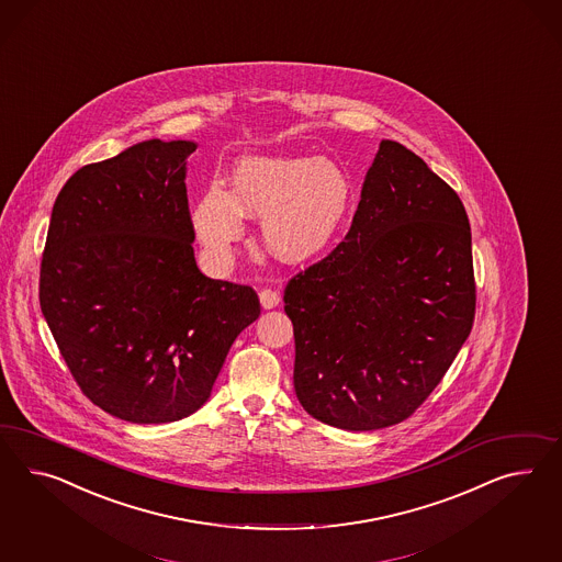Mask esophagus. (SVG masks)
Returning <instances> with one entry per match:
<instances>
[{
	"label": "esophagus",
	"mask_w": 562,
	"mask_h": 562,
	"mask_svg": "<svg viewBox=\"0 0 562 562\" xmlns=\"http://www.w3.org/2000/svg\"><path fill=\"white\" fill-rule=\"evenodd\" d=\"M259 303L263 308H273L280 304V292L272 289H263L259 292Z\"/></svg>",
	"instance_id": "esophagus-1"
}]
</instances>
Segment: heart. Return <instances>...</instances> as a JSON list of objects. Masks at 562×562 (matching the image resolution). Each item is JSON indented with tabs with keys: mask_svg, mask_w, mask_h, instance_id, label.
<instances>
[{
	"mask_svg": "<svg viewBox=\"0 0 562 562\" xmlns=\"http://www.w3.org/2000/svg\"><path fill=\"white\" fill-rule=\"evenodd\" d=\"M353 200L344 167L315 157L249 155L231 173V192L209 186L194 209L200 241L227 259L243 237V216L261 218V239L276 258L306 261L323 254L348 221Z\"/></svg>",
	"mask_w": 562,
	"mask_h": 562,
	"instance_id": "b5f03b06",
	"label": "heart"
}]
</instances>
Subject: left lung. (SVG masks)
Here are the masks:
<instances>
[{"instance_id": "8db88e82", "label": "left lung", "mask_w": 562, "mask_h": 562, "mask_svg": "<svg viewBox=\"0 0 562 562\" xmlns=\"http://www.w3.org/2000/svg\"><path fill=\"white\" fill-rule=\"evenodd\" d=\"M474 308L462 200L419 155L382 140L348 235L284 289L301 405L349 431L405 422L454 362Z\"/></svg>"}]
</instances>
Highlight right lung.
<instances>
[{"label":"right lung","mask_w":562,"mask_h":562,"mask_svg":"<svg viewBox=\"0 0 562 562\" xmlns=\"http://www.w3.org/2000/svg\"><path fill=\"white\" fill-rule=\"evenodd\" d=\"M194 151L153 138L83 166L50 214L43 315L81 393L131 424L200 409L259 317L256 290L198 270L183 182Z\"/></svg>","instance_id":"add662e5"}]
</instances>
